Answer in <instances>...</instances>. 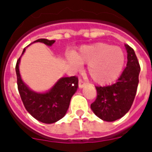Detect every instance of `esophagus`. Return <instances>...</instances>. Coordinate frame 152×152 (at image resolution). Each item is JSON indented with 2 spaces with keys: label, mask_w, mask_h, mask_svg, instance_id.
Masks as SVG:
<instances>
[{
  "label": "esophagus",
  "mask_w": 152,
  "mask_h": 152,
  "mask_svg": "<svg viewBox=\"0 0 152 152\" xmlns=\"http://www.w3.org/2000/svg\"><path fill=\"white\" fill-rule=\"evenodd\" d=\"M86 86V82L84 81V80H82L81 79L79 80V87L80 88V89H82L83 87H85V86Z\"/></svg>",
  "instance_id": "esophagus-1"
}]
</instances>
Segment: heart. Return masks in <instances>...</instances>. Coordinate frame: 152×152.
<instances>
[{"instance_id":"b5f03b06","label":"heart","mask_w":152,"mask_h":152,"mask_svg":"<svg viewBox=\"0 0 152 152\" xmlns=\"http://www.w3.org/2000/svg\"><path fill=\"white\" fill-rule=\"evenodd\" d=\"M75 69L81 63L88 64V73L92 80L99 85L113 82L120 76L124 63V55L121 48L106 43L85 45L74 55L67 58Z\"/></svg>"}]
</instances>
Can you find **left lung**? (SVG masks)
Masks as SVG:
<instances>
[{"label": "left lung", "mask_w": 152, "mask_h": 152, "mask_svg": "<svg viewBox=\"0 0 152 152\" xmlns=\"http://www.w3.org/2000/svg\"><path fill=\"white\" fill-rule=\"evenodd\" d=\"M127 64L117 81L108 86H96L97 98L90 105L94 113L101 120L115 121L123 117L134 102L138 85L140 65L134 50L125 45Z\"/></svg>", "instance_id": "8db88e82"}]
</instances>
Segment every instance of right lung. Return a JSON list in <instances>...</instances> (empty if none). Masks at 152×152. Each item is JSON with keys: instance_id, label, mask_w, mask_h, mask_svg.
Listing matches in <instances>:
<instances>
[{"instance_id": "obj_1", "label": "right lung", "mask_w": 152, "mask_h": 152, "mask_svg": "<svg viewBox=\"0 0 152 152\" xmlns=\"http://www.w3.org/2000/svg\"><path fill=\"white\" fill-rule=\"evenodd\" d=\"M34 42H41L51 46L55 40L38 39ZM23 49L22 55L24 53ZM21 55V57H22ZM19 58L16 63L15 71L17 84L20 97L25 108L37 121L45 124H52L66 115L70 101L78 88V78L76 76L63 77L59 79L51 89L45 93H37L28 88L19 73Z\"/></svg>"}]
</instances>
